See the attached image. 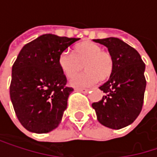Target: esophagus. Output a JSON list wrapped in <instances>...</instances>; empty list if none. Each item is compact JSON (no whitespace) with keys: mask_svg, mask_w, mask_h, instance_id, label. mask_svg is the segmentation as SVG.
Wrapping results in <instances>:
<instances>
[{"mask_svg":"<svg viewBox=\"0 0 157 157\" xmlns=\"http://www.w3.org/2000/svg\"><path fill=\"white\" fill-rule=\"evenodd\" d=\"M75 90H76V91H79V92H82V93H83V94H87V93L89 92V89H86V88H82V87H77Z\"/></svg>","mask_w":157,"mask_h":157,"instance_id":"obj_1","label":"esophagus"}]
</instances>
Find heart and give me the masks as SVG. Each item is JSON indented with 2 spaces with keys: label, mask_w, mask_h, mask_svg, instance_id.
<instances>
[{
  "label": "heart",
  "mask_w": 157,
  "mask_h": 157,
  "mask_svg": "<svg viewBox=\"0 0 157 157\" xmlns=\"http://www.w3.org/2000/svg\"><path fill=\"white\" fill-rule=\"evenodd\" d=\"M58 64L63 74L71 79L82 70L84 74L71 81L74 86H87L109 80L113 73V58L109 52L102 50L100 45L92 41H83L74 47V53L66 51L60 53Z\"/></svg>",
  "instance_id": "heart-1"
}]
</instances>
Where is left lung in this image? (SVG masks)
<instances>
[{
	"label": "left lung",
	"instance_id": "obj_1",
	"mask_svg": "<svg viewBox=\"0 0 157 157\" xmlns=\"http://www.w3.org/2000/svg\"><path fill=\"white\" fill-rule=\"evenodd\" d=\"M106 46L114 63L111 78L100 86L105 94L92 104L97 120L111 129H121L131 124L143 107L146 86L145 64L135 48L114 37L94 39Z\"/></svg>",
	"mask_w": 157,
	"mask_h": 157
}]
</instances>
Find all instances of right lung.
Segmentation results:
<instances>
[{"instance_id": "obj_1", "label": "right lung", "mask_w": 157, "mask_h": 157, "mask_svg": "<svg viewBox=\"0 0 157 157\" xmlns=\"http://www.w3.org/2000/svg\"><path fill=\"white\" fill-rule=\"evenodd\" d=\"M79 38L44 34L25 44L13 65L10 96L21 125L36 134L49 133L62 121L74 91L58 57Z\"/></svg>"}]
</instances>
